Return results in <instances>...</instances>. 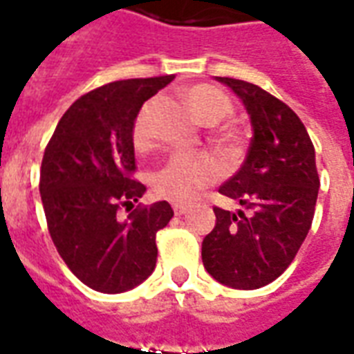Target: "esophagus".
<instances>
[{"instance_id": "obj_1", "label": "esophagus", "mask_w": 354, "mask_h": 354, "mask_svg": "<svg viewBox=\"0 0 354 354\" xmlns=\"http://www.w3.org/2000/svg\"><path fill=\"white\" fill-rule=\"evenodd\" d=\"M188 211V205L187 203H174V212L177 214V216H180V214H185V212Z\"/></svg>"}]
</instances>
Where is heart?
I'll list each match as a JSON object with an SVG mask.
<instances>
[{"mask_svg":"<svg viewBox=\"0 0 354 354\" xmlns=\"http://www.w3.org/2000/svg\"><path fill=\"white\" fill-rule=\"evenodd\" d=\"M187 102L194 117L203 124H218L231 115L233 102L227 93L212 84H198L187 91ZM151 104H145L132 124V142L138 151H147L151 147L147 117ZM239 136L233 129H225L220 134V142L233 145ZM218 177L216 164L205 155L199 153H179L169 156L155 174L151 175V188L162 199L169 201H188L199 190L209 187Z\"/></svg>","mask_w":354,"mask_h":354,"instance_id":"b5f03b06","label":"heart"}]
</instances>
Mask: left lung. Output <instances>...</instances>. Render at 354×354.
<instances>
[{"instance_id":"1","label":"left lung","mask_w":354,"mask_h":354,"mask_svg":"<svg viewBox=\"0 0 354 354\" xmlns=\"http://www.w3.org/2000/svg\"><path fill=\"white\" fill-rule=\"evenodd\" d=\"M230 86L252 117L246 160L218 192L246 211L212 207L216 225L203 239L207 272L235 289H257L291 265L312 227L319 192L315 149L299 115L280 98L235 78Z\"/></svg>"}]
</instances>
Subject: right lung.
<instances>
[{
    "label": "right lung",
    "instance_id": "1",
    "mask_svg": "<svg viewBox=\"0 0 354 354\" xmlns=\"http://www.w3.org/2000/svg\"><path fill=\"white\" fill-rule=\"evenodd\" d=\"M175 76L111 82L82 95L63 113L41 166L42 207L55 248L80 281L123 293L156 265V231L174 216L167 201L138 203L132 124L143 102ZM121 208L129 212L124 221Z\"/></svg>",
    "mask_w": 354,
    "mask_h": 354
}]
</instances>
